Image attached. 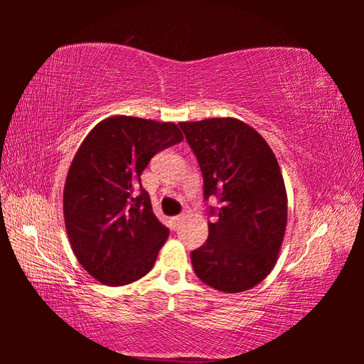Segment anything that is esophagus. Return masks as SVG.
Listing matches in <instances>:
<instances>
[{"mask_svg": "<svg viewBox=\"0 0 364 364\" xmlns=\"http://www.w3.org/2000/svg\"><path fill=\"white\" fill-rule=\"evenodd\" d=\"M183 222V215H175V218H170V223H172V228L178 230Z\"/></svg>", "mask_w": 364, "mask_h": 364, "instance_id": "34e87169", "label": "esophagus"}]
</instances>
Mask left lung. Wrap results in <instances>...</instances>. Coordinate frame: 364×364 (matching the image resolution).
Here are the masks:
<instances>
[{"mask_svg": "<svg viewBox=\"0 0 364 364\" xmlns=\"http://www.w3.org/2000/svg\"><path fill=\"white\" fill-rule=\"evenodd\" d=\"M203 173L205 200L220 198L219 219L191 253L196 275L227 294L252 289L282 249L288 197L274 151L257 129L233 117L181 122ZM214 214V211H211Z\"/></svg>", "mask_w": 364, "mask_h": 364, "instance_id": "obj_1", "label": "left lung"}]
</instances>
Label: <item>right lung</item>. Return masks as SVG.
<instances>
[{
  "instance_id": "1",
  "label": "right lung",
  "mask_w": 364,
  "mask_h": 364,
  "mask_svg": "<svg viewBox=\"0 0 364 364\" xmlns=\"http://www.w3.org/2000/svg\"><path fill=\"white\" fill-rule=\"evenodd\" d=\"M181 141L173 122L112 115L80 145L64 186V220L75 257L97 282L123 286L151 270L168 228L141 175L154 154Z\"/></svg>"
}]
</instances>
